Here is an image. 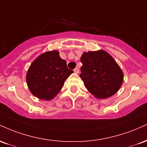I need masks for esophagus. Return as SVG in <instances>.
I'll return each mask as SVG.
<instances>
[{"label": "esophagus", "instance_id": "obj_1", "mask_svg": "<svg viewBox=\"0 0 147 147\" xmlns=\"http://www.w3.org/2000/svg\"><path fill=\"white\" fill-rule=\"evenodd\" d=\"M74 72H75V73H79V69L78 68H75V69H74Z\"/></svg>", "mask_w": 147, "mask_h": 147}]
</instances>
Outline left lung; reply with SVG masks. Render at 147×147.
Returning a JSON list of instances; mask_svg holds the SVG:
<instances>
[{
  "instance_id": "8db88e82",
  "label": "left lung",
  "mask_w": 147,
  "mask_h": 147,
  "mask_svg": "<svg viewBox=\"0 0 147 147\" xmlns=\"http://www.w3.org/2000/svg\"><path fill=\"white\" fill-rule=\"evenodd\" d=\"M81 62L79 76L91 94L105 99L117 92L122 84L123 73L110 55L104 50L84 52Z\"/></svg>"
}]
</instances>
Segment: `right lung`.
Listing matches in <instances>:
<instances>
[{"mask_svg":"<svg viewBox=\"0 0 147 147\" xmlns=\"http://www.w3.org/2000/svg\"><path fill=\"white\" fill-rule=\"evenodd\" d=\"M72 72L58 51L47 52L31 64L27 73V84L35 97L50 100L59 92L65 80Z\"/></svg>","mask_w":147,"mask_h":147,"instance_id":"obj_1","label":"right lung"}]
</instances>
